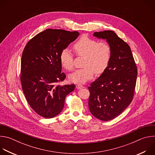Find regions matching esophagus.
Here are the masks:
<instances>
[{
	"instance_id": "34e87169",
	"label": "esophagus",
	"mask_w": 155,
	"mask_h": 155,
	"mask_svg": "<svg viewBox=\"0 0 155 155\" xmlns=\"http://www.w3.org/2000/svg\"><path fill=\"white\" fill-rule=\"evenodd\" d=\"M76 87H77V89H78V90H81V89H83V88L84 87V86H82L81 84H78L76 85Z\"/></svg>"
}]
</instances>
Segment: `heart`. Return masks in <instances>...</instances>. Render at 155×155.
Masks as SVG:
<instances>
[{
	"instance_id": "obj_1",
	"label": "heart",
	"mask_w": 155,
	"mask_h": 155,
	"mask_svg": "<svg viewBox=\"0 0 155 155\" xmlns=\"http://www.w3.org/2000/svg\"><path fill=\"white\" fill-rule=\"evenodd\" d=\"M79 56H84L83 66L69 76L70 81L75 83H84L91 79L94 74H101L107 69L111 58V48L107 42H98L87 36L81 37L73 46ZM60 61L66 70L74 68V56L71 51L64 49L60 54Z\"/></svg>"
}]
</instances>
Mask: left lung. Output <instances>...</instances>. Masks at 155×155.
Instances as JSON below:
<instances>
[{"mask_svg": "<svg viewBox=\"0 0 155 155\" xmlns=\"http://www.w3.org/2000/svg\"><path fill=\"white\" fill-rule=\"evenodd\" d=\"M93 35L106 40L111 58L107 69L88 87V106L94 117L107 121L120 115L132 102L137 69L128 44L114 31L96 32Z\"/></svg>", "mask_w": 155, "mask_h": 155, "instance_id": "8db88e82", "label": "left lung"}]
</instances>
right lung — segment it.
<instances>
[{
    "label": "right lung",
    "instance_id": "add662e5",
    "mask_svg": "<svg viewBox=\"0 0 155 155\" xmlns=\"http://www.w3.org/2000/svg\"><path fill=\"white\" fill-rule=\"evenodd\" d=\"M77 31L48 29L30 40L21 57V82L26 99L42 117L51 118L60 114L65 97L75 84H57L65 78L61 73V51L79 35Z\"/></svg>",
    "mask_w": 155,
    "mask_h": 155
}]
</instances>
